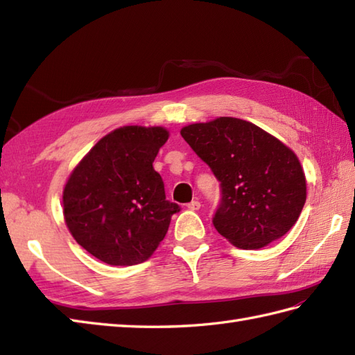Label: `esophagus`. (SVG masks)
Returning <instances> with one entry per match:
<instances>
[{"label":"esophagus","mask_w":355,"mask_h":355,"mask_svg":"<svg viewBox=\"0 0 355 355\" xmlns=\"http://www.w3.org/2000/svg\"><path fill=\"white\" fill-rule=\"evenodd\" d=\"M200 207H201V202L197 201V200H193V201L189 202V205H187V209H189V210H198Z\"/></svg>","instance_id":"34e87169"}]
</instances>
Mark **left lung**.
<instances>
[{
    "label": "left lung",
    "mask_w": 355,
    "mask_h": 355,
    "mask_svg": "<svg viewBox=\"0 0 355 355\" xmlns=\"http://www.w3.org/2000/svg\"><path fill=\"white\" fill-rule=\"evenodd\" d=\"M182 137L220 182L212 223L233 245L261 248L296 224L306 183L297 157L284 143L235 117L184 126Z\"/></svg>",
    "instance_id": "1"
}]
</instances>
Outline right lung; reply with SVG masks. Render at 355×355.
<instances>
[{
  "instance_id": "add662e5",
  "label": "right lung",
  "mask_w": 355,
  "mask_h": 355,
  "mask_svg": "<svg viewBox=\"0 0 355 355\" xmlns=\"http://www.w3.org/2000/svg\"><path fill=\"white\" fill-rule=\"evenodd\" d=\"M164 128L123 126L82 158L64 189L67 227L78 244L110 266H135L155 252L177 202L166 200L153 163Z\"/></svg>"
}]
</instances>
